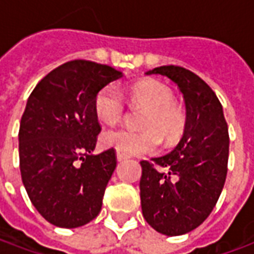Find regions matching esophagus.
Listing matches in <instances>:
<instances>
[{"label": "esophagus", "mask_w": 254, "mask_h": 254, "mask_svg": "<svg viewBox=\"0 0 254 254\" xmlns=\"http://www.w3.org/2000/svg\"><path fill=\"white\" fill-rule=\"evenodd\" d=\"M127 158H129V155L124 154V152H121V151H117V159L120 160V162H121V160L127 159Z\"/></svg>", "instance_id": "1"}]
</instances>
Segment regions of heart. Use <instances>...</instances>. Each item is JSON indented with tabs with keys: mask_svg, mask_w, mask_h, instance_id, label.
<instances>
[{
	"mask_svg": "<svg viewBox=\"0 0 254 254\" xmlns=\"http://www.w3.org/2000/svg\"><path fill=\"white\" fill-rule=\"evenodd\" d=\"M129 103L145 109L140 127L141 130L127 127L110 129L102 134L105 147L116 148L127 155L152 154L163 140L166 145L180 141L187 129V116L181 107L173 103V94L163 84L143 80L124 89ZM95 113L100 121L116 124L125 114V99L116 84L100 89L94 102Z\"/></svg>",
	"mask_w": 254,
	"mask_h": 254,
	"instance_id": "obj_1",
	"label": "heart"
}]
</instances>
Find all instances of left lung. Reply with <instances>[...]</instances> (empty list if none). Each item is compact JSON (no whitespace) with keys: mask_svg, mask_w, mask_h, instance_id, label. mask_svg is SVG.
<instances>
[{"mask_svg":"<svg viewBox=\"0 0 254 254\" xmlns=\"http://www.w3.org/2000/svg\"><path fill=\"white\" fill-rule=\"evenodd\" d=\"M147 74L177 84L187 106V129L170 154L140 162L143 216L158 233L187 234L209 216L222 193L229 127L218 96L197 74L176 65L155 67Z\"/></svg>","mask_w":254,"mask_h":254,"instance_id":"8db88e82","label":"left lung"}]
</instances>
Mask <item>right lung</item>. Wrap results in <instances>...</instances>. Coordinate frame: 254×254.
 <instances>
[{
  "mask_svg": "<svg viewBox=\"0 0 254 254\" xmlns=\"http://www.w3.org/2000/svg\"><path fill=\"white\" fill-rule=\"evenodd\" d=\"M122 73L74 60L36 84L19 129L21 180L31 202L57 227L84 226L100 212L117 166L116 149L92 155L102 130L94 102Z\"/></svg>",
  "mask_w": 254,
  "mask_h": 254,
  "instance_id": "1",
  "label": "right lung"
}]
</instances>
